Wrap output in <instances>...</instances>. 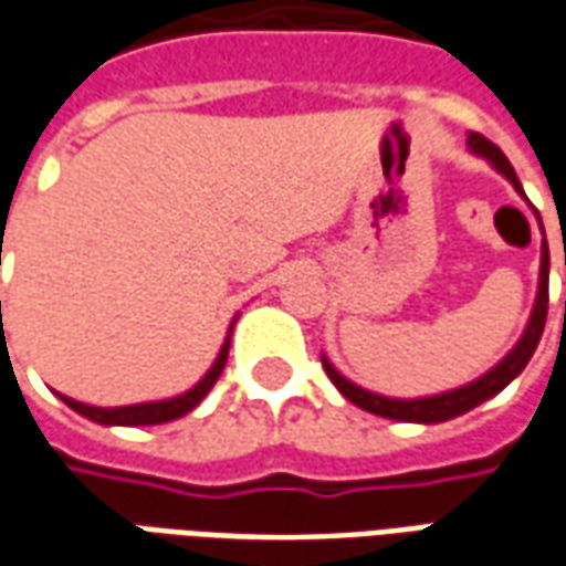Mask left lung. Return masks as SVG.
Wrapping results in <instances>:
<instances>
[{
  "mask_svg": "<svg viewBox=\"0 0 566 566\" xmlns=\"http://www.w3.org/2000/svg\"><path fill=\"white\" fill-rule=\"evenodd\" d=\"M467 148L475 157H485L494 169H497L506 181H510L518 193L524 197V187L518 181V175L512 169V163L506 160V154L494 145V142H488L485 136H479V133H470L467 136ZM527 199V197H524ZM531 206V202H527ZM536 221H539V211L534 209ZM543 227V221H539ZM566 263V260H564ZM546 312H548V245L546 239H543V254H539V284H536V303L534 312H531V318H527V327H524L522 339L512 345V352L500 364L488 369L485 376H479L470 385H461V388H454V391H442L433 394V397H416V400H397V397H381V394H373L367 388H360L355 381H348L339 373V369L333 367L327 357H321V364L327 369V376L331 381L339 388L345 400H352L355 406H360L364 412H373V416L381 418H394V421H412V424H439V421H449V418H458L463 412H470L479 403H485L491 400L494 394H500L506 385H510L524 367H527V360L534 357L536 345H539V336H543V327H546Z\"/></svg>",
  "mask_w": 566,
  "mask_h": 566,
  "instance_id": "obj_1",
  "label": "left lung"
}]
</instances>
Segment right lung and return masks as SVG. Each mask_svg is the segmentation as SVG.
Here are the masks:
<instances>
[{
    "mask_svg": "<svg viewBox=\"0 0 566 566\" xmlns=\"http://www.w3.org/2000/svg\"><path fill=\"white\" fill-rule=\"evenodd\" d=\"M2 306V303H0ZM235 324V318H233ZM233 324H230V333H227V339H223L221 352L214 357V364L211 369L202 376V379L190 388V391L178 394V397H169V400H150V403H133V406H115V409H103V406H87L78 403V400H72L66 394H56L69 409H75L78 416L91 418L96 424L105 427H145V424H166V421H175V418L187 416V412H193L202 400H206V394L214 388V381L223 373V364H227V355H230V336H233Z\"/></svg>",
    "mask_w": 566,
    "mask_h": 566,
    "instance_id": "1",
    "label": "right lung"
}]
</instances>
